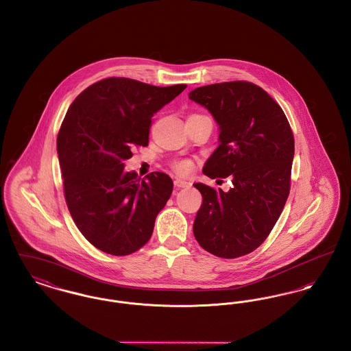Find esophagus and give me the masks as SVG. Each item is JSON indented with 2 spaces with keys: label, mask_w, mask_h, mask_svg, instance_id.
Segmentation results:
<instances>
[{
  "label": "esophagus",
  "mask_w": 351,
  "mask_h": 351,
  "mask_svg": "<svg viewBox=\"0 0 351 351\" xmlns=\"http://www.w3.org/2000/svg\"><path fill=\"white\" fill-rule=\"evenodd\" d=\"M173 183H175V186H178V188H189V186H191L189 182L183 180V179H180V178H176Z\"/></svg>",
  "instance_id": "34e87169"
}]
</instances>
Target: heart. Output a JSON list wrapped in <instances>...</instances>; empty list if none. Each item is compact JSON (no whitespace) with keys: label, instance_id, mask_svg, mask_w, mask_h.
<instances>
[{"label":"heart","instance_id":"obj_1","mask_svg":"<svg viewBox=\"0 0 351 351\" xmlns=\"http://www.w3.org/2000/svg\"><path fill=\"white\" fill-rule=\"evenodd\" d=\"M191 163L189 162H179V163H176L175 165V169L178 171V172H180V173H186V172H189L191 171Z\"/></svg>","mask_w":351,"mask_h":351}]
</instances>
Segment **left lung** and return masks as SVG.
<instances>
[{
	"mask_svg": "<svg viewBox=\"0 0 351 351\" xmlns=\"http://www.w3.org/2000/svg\"><path fill=\"white\" fill-rule=\"evenodd\" d=\"M189 99L206 107L219 125V147L203 172L232 178L224 192L195 183L203 196L193 234L206 252L236 258L268 237L289 196L294 138L282 108L261 87L244 81L197 87Z\"/></svg>",
	"mask_w": 351,
	"mask_h": 351,
	"instance_id": "8db88e82",
	"label": "left lung"
}]
</instances>
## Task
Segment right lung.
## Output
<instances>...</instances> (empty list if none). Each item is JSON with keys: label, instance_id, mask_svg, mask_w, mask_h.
<instances>
[{"label": "right lung", "instance_id": "obj_1", "mask_svg": "<svg viewBox=\"0 0 351 351\" xmlns=\"http://www.w3.org/2000/svg\"><path fill=\"white\" fill-rule=\"evenodd\" d=\"M186 84L158 87L107 78L88 86L63 119L57 151L64 199L83 236L104 253L127 256L145 245L165 208L172 179L125 172L132 148L148 145L151 119Z\"/></svg>", "mask_w": 351, "mask_h": 351}]
</instances>
